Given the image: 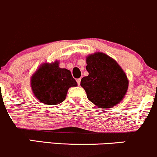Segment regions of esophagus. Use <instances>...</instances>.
<instances>
[{
  "instance_id": "1",
  "label": "esophagus",
  "mask_w": 157,
  "mask_h": 157,
  "mask_svg": "<svg viewBox=\"0 0 157 157\" xmlns=\"http://www.w3.org/2000/svg\"><path fill=\"white\" fill-rule=\"evenodd\" d=\"M80 81H81V79H80V78H78V79H77V84H78L79 86L80 85Z\"/></svg>"
}]
</instances>
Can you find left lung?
Masks as SVG:
<instances>
[{"label": "left lung", "instance_id": "8db88e82", "mask_svg": "<svg viewBox=\"0 0 157 157\" xmlns=\"http://www.w3.org/2000/svg\"><path fill=\"white\" fill-rule=\"evenodd\" d=\"M87 77L80 86L88 99L101 109L114 107L126 95L129 80L121 67L114 59L102 52L86 56Z\"/></svg>", "mask_w": 157, "mask_h": 157}]
</instances>
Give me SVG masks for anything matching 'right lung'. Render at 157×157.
Wrapping results in <instances>:
<instances>
[{"label":"right lung","instance_id":"obj_1","mask_svg":"<svg viewBox=\"0 0 157 157\" xmlns=\"http://www.w3.org/2000/svg\"><path fill=\"white\" fill-rule=\"evenodd\" d=\"M59 65L57 60L42 63L31 77L33 93L42 104H60L65 100L68 89L77 86L70 71L59 68Z\"/></svg>","mask_w":157,"mask_h":157}]
</instances>
